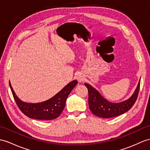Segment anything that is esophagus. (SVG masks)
Segmentation results:
<instances>
[{
    "instance_id": "34e87169",
    "label": "esophagus",
    "mask_w": 150,
    "mask_h": 150,
    "mask_svg": "<svg viewBox=\"0 0 150 150\" xmlns=\"http://www.w3.org/2000/svg\"><path fill=\"white\" fill-rule=\"evenodd\" d=\"M76 79H78V81L81 82V81H83L84 80V77L81 74H78L77 76H76Z\"/></svg>"
}]
</instances>
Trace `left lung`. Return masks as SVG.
Instances as JSON below:
<instances>
[{"label":"left lung","instance_id":"8db88e82","mask_svg":"<svg viewBox=\"0 0 150 150\" xmlns=\"http://www.w3.org/2000/svg\"><path fill=\"white\" fill-rule=\"evenodd\" d=\"M88 91V105L93 115L100 118H109L121 115L132 108L136 103L140 88V81L134 94L129 99L120 103L109 102L98 91L88 83H85Z\"/></svg>","mask_w":150,"mask_h":150}]
</instances>
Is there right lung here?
I'll use <instances>...</instances> for the list:
<instances>
[{"mask_svg":"<svg viewBox=\"0 0 150 150\" xmlns=\"http://www.w3.org/2000/svg\"><path fill=\"white\" fill-rule=\"evenodd\" d=\"M77 84V80H74L49 100L39 103H27L21 101L16 96L10 81L9 86L18 107L25 115L33 119L52 120L60 116L64 110L68 96Z\"/></svg>","mask_w":150,"mask_h":150,"instance_id":"obj_1","label":"right lung"}]
</instances>
